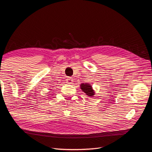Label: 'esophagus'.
I'll return each instance as SVG.
<instances>
[{
    "mask_svg": "<svg viewBox=\"0 0 152 152\" xmlns=\"http://www.w3.org/2000/svg\"><path fill=\"white\" fill-rule=\"evenodd\" d=\"M67 82H68V84H72V82H73V79H72V78H71V77H69V78H68V79H67Z\"/></svg>",
    "mask_w": 152,
    "mask_h": 152,
    "instance_id": "obj_1",
    "label": "esophagus"
}]
</instances>
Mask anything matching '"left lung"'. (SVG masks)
Instances as JSON below:
<instances>
[{
  "label": "left lung",
  "mask_w": 152,
  "mask_h": 152,
  "mask_svg": "<svg viewBox=\"0 0 152 152\" xmlns=\"http://www.w3.org/2000/svg\"><path fill=\"white\" fill-rule=\"evenodd\" d=\"M80 89L89 96H93L95 94L94 91L90 84H81Z\"/></svg>",
  "instance_id": "obj_1"
}]
</instances>
